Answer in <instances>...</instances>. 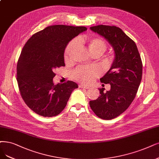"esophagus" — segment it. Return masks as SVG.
Returning <instances> with one entry per match:
<instances>
[{"label": "esophagus", "instance_id": "esophagus-1", "mask_svg": "<svg viewBox=\"0 0 159 159\" xmlns=\"http://www.w3.org/2000/svg\"><path fill=\"white\" fill-rule=\"evenodd\" d=\"M79 87L82 88V89H90V86H86V85H84V84L79 85Z\"/></svg>", "mask_w": 159, "mask_h": 159}]
</instances>
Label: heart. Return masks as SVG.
Listing matches in <instances>:
<instances>
[{
	"instance_id": "1",
	"label": "heart",
	"mask_w": 159,
	"mask_h": 159,
	"mask_svg": "<svg viewBox=\"0 0 159 159\" xmlns=\"http://www.w3.org/2000/svg\"><path fill=\"white\" fill-rule=\"evenodd\" d=\"M88 48L93 56H99L107 50V44L101 37H92L85 40ZM79 45V40L73 39L69 43L64 52L65 61H69L73 57ZM100 74V70L96 67H79L71 73L72 78L83 83H90Z\"/></svg>"
}]
</instances>
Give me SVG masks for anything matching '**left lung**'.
Masks as SVG:
<instances>
[{"label": "left lung", "mask_w": 159, "mask_h": 159, "mask_svg": "<svg viewBox=\"0 0 159 159\" xmlns=\"http://www.w3.org/2000/svg\"><path fill=\"white\" fill-rule=\"evenodd\" d=\"M92 31L106 39L115 50V60L100 81L111 84V90L90 101L92 110L99 118L110 120L119 116L129 107L136 96L142 78V61L134 41L114 25H99Z\"/></svg>", "instance_id": "left-lung-1"}]
</instances>
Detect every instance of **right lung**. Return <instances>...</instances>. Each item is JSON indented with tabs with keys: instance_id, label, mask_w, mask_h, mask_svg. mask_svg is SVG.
Wrapping results in <instances>:
<instances>
[{
	"instance_id": "1",
	"label": "right lung",
	"mask_w": 159,
	"mask_h": 159,
	"mask_svg": "<svg viewBox=\"0 0 159 159\" xmlns=\"http://www.w3.org/2000/svg\"><path fill=\"white\" fill-rule=\"evenodd\" d=\"M85 27L55 25L34 33L21 50L17 64V82L21 96L34 113L44 117L60 114L72 92L73 81L55 85L56 69L65 66L64 51L68 43Z\"/></svg>"
}]
</instances>
